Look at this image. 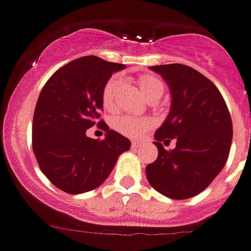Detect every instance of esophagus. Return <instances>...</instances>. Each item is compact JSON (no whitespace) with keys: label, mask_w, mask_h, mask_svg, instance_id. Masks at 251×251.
<instances>
[{"label":"esophagus","mask_w":251,"mask_h":251,"mask_svg":"<svg viewBox=\"0 0 251 251\" xmlns=\"http://www.w3.org/2000/svg\"><path fill=\"white\" fill-rule=\"evenodd\" d=\"M141 147H145V143L141 141H133L132 142V148L133 150H137V148H141Z\"/></svg>","instance_id":"esophagus-1"}]
</instances>
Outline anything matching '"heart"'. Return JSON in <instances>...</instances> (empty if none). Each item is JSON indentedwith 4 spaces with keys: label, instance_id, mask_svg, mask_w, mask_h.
<instances>
[{
    "label": "heart",
    "instance_id": "heart-1",
    "mask_svg": "<svg viewBox=\"0 0 251 251\" xmlns=\"http://www.w3.org/2000/svg\"><path fill=\"white\" fill-rule=\"evenodd\" d=\"M139 89L143 93L148 100H157L165 92V85L159 77L152 74H142L137 79ZM119 88V76L109 77L105 81L101 90V104L103 108L108 112H112L117 106V92ZM112 126L117 132L122 133L123 136L138 138L150 128H152L153 122L148 117H133L128 114H119L114 117Z\"/></svg>",
    "mask_w": 251,
    "mask_h": 251
}]
</instances>
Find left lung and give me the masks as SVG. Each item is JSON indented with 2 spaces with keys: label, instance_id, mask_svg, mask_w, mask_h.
<instances>
[{
  "label": "left lung",
  "instance_id": "obj_1",
  "mask_svg": "<svg viewBox=\"0 0 251 251\" xmlns=\"http://www.w3.org/2000/svg\"><path fill=\"white\" fill-rule=\"evenodd\" d=\"M167 81L172 104L154 133L158 157L146 167L148 182L159 194L185 200L201 194L229 158L232 122L220 90L210 79L182 64L151 66ZM176 139L174 150L165 144Z\"/></svg>",
  "mask_w": 251,
  "mask_h": 251
}]
</instances>
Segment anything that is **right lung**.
<instances>
[{"label":"right lung","mask_w":251,"mask_h":251,"mask_svg":"<svg viewBox=\"0 0 251 251\" xmlns=\"http://www.w3.org/2000/svg\"><path fill=\"white\" fill-rule=\"evenodd\" d=\"M124 64L94 55L75 59L51 75L40 93L32 119V151L39 167L55 187L70 195L92 191L108 178L130 141L100 118L101 90ZM97 125L104 140L86 137Z\"/></svg>","instance_id":"add662e5"}]
</instances>
